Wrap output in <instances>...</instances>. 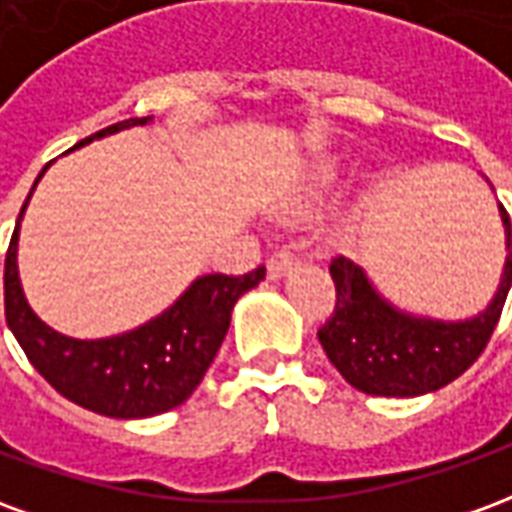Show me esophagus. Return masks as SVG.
Segmentation results:
<instances>
[{"mask_svg":"<svg viewBox=\"0 0 512 512\" xmlns=\"http://www.w3.org/2000/svg\"><path fill=\"white\" fill-rule=\"evenodd\" d=\"M296 266V260L288 255V252H274V255L268 257V277L271 279H279L288 274L290 268Z\"/></svg>","mask_w":512,"mask_h":512,"instance_id":"34e87169","label":"esophagus"}]
</instances>
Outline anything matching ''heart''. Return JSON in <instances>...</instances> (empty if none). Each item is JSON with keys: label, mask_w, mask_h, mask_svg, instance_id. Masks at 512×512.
<instances>
[{"label": "heart", "mask_w": 512, "mask_h": 512, "mask_svg": "<svg viewBox=\"0 0 512 512\" xmlns=\"http://www.w3.org/2000/svg\"><path fill=\"white\" fill-rule=\"evenodd\" d=\"M345 167L343 164H329V167H323L315 178L301 189L299 200H296V208H307V205H315V202H321L326 194H332L340 183H343ZM329 238L332 241H343L351 233V216H337L332 224H329Z\"/></svg>", "instance_id": "obj_1"}]
</instances>
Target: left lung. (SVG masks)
I'll return each mask as SVG.
<instances>
[{
    "label": "left lung",
    "mask_w": 512,
    "mask_h": 512,
    "mask_svg": "<svg viewBox=\"0 0 512 512\" xmlns=\"http://www.w3.org/2000/svg\"><path fill=\"white\" fill-rule=\"evenodd\" d=\"M499 219L505 227L507 252L499 285L488 307L463 321L400 310L378 293L365 268L348 257H334L329 271L337 304L332 318L321 326L318 340L348 384L365 395L417 397L447 386L474 365L494 334L512 285L510 216L502 205Z\"/></svg>",
    "instance_id": "left-lung-1"
}]
</instances>
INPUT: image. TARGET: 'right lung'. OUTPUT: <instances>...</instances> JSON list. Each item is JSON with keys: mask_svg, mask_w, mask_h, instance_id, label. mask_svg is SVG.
Here are the masks:
<instances>
[{"mask_svg": "<svg viewBox=\"0 0 512 512\" xmlns=\"http://www.w3.org/2000/svg\"><path fill=\"white\" fill-rule=\"evenodd\" d=\"M147 123L150 117H131L87 136L71 150L90 145L101 136L147 126ZM46 169L49 167L40 169L38 180ZM27 202L18 213L16 230L5 257V318L32 367L62 397L104 417H156L186 403L191 392L200 386L202 376L208 373L216 351L222 348L235 301L246 290L257 288L260 279H266V268H255L244 277H227V274L197 277L172 307L131 332L101 337V340L68 337L40 321L29 307L18 279V230Z\"/></svg>", "mask_w": 512, "mask_h": 512, "instance_id": "1", "label": "right lung"}]
</instances>
